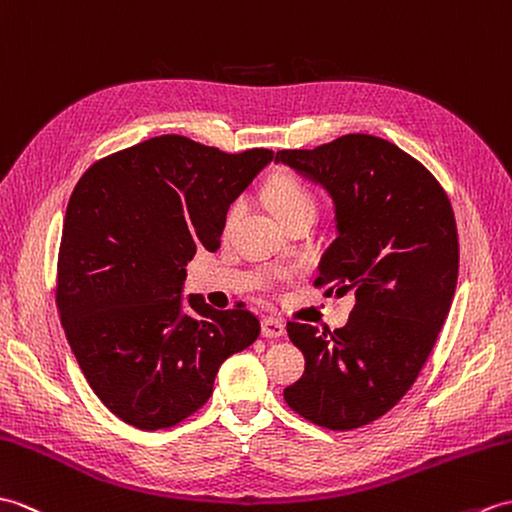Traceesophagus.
<instances>
[{
  "instance_id": "obj_1",
  "label": "esophagus",
  "mask_w": 512,
  "mask_h": 512,
  "mask_svg": "<svg viewBox=\"0 0 512 512\" xmlns=\"http://www.w3.org/2000/svg\"><path fill=\"white\" fill-rule=\"evenodd\" d=\"M285 335V322L278 320V317L267 315L263 320V337L267 339H276Z\"/></svg>"
}]
</instances>
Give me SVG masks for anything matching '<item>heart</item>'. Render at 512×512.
Wrapping results in <instances>:
<instances>
[{"instance_id":"obj_1","label":"heart","mask_w":512,"mask_h":512,"mask_svg":"<svg viewBox=\"0 0 512 512\" xmlns=\"http://www.w3.org/2000/svg\"><path fill=\"white\" fill-rule=\"evenodd\" d=\"M267 201L282 223L291 221L293 217H298V214L306 210H315V197L300 184L298 179L289 175H282L271 181L267 186ZM236 210H238V203L232 206L230 219L227 221L234 219Z\"/></svg>"}]
</instances>
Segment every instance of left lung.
Masks as SVG:
<instances>
[{
	"instance_id": "8db88e82",
	"label": "left lung",
	"mask_w": 512,
	"mask_h": 512,
	"mask_svg": "<svg viewBox=\"0 0 512 512\" xmlns=\"http://www.w3.org/2000/svg\"><path fill=\"white\" fill-rule=\"evenodd\" d=\"M282 162L326 188L337 238L315 287L355 293L346 326L320 331L289 322L306 359L285 401L311 423L348 431L372 423L412 388L434 348L458 282V230L447 192L399 146L366 133Z\"/></svg>"
}]
</instances>
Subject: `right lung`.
<instances>
[{"instance_id":"right-lung-1","label":"right lung","mask_w":512,"mask_h":512,"mask_svg":"<svg viewBox=\"0 0 512 512\" xmlns=\"http://www.w3.org/2000/svg\"><path fill=\"white\" fill-rule=\"evenodd\" d=\"M274 151L223 153L160 135L102 157L67 203L56 306L89 388L124 423L175 427L201 410L221 363L256 342L238 302L217 311L181 287L197 247L217 252L230 203Z\"/></svg>"}]
</instances>
